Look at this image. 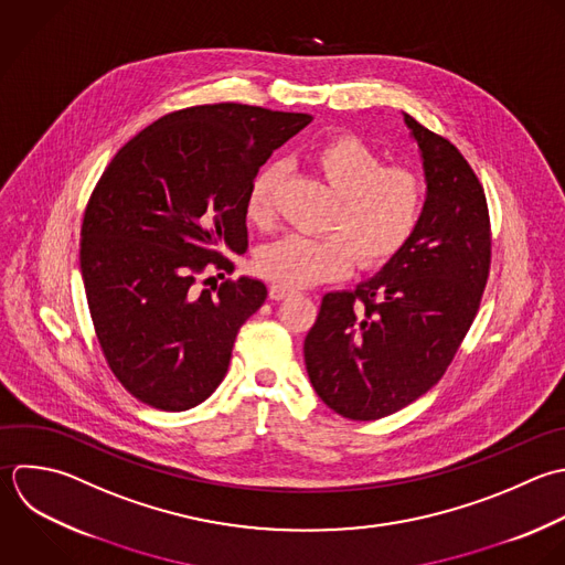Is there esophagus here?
<instances>
[{
	"mask_svg": "<svg viewBox=\"0 0 565 565\" xmlns=\"http://www.w3.org/2000/svg\"><path fill=\"white\" fill-rule=\"evenodd\" d=\"M288 295H292V288H286V286H281V284H273L270 290H268V297H270L273 301H281V299H286Z\"/></svg>",
	"mask_w": 565,
	"mask_h": 565,
	"instance_id": "esophagus-1",
	"label": "esophagus"
}]
</instances>
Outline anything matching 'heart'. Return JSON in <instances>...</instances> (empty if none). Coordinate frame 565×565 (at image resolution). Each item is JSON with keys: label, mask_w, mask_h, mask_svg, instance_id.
Masks as SVG:
<instances>
[{"label": "heart", "mask_w": 565, "mask_h": 565, "mask_svg": "<svg viewBox=\"0 0 565 565\" xmlns=\"http://www.w3.org/2000/svg\"><path fill=\"white\" fill-rule=\"evenodd\" d=\"M315 164L339 198L326 220L328 235H286L259 248L255 268L286 288H303L343 277L354 257L363 268L394 259L420 226L427 184L403 164H387L356 136H337L315 151ZM284 171L262 167L246 193V217L257 226L275 220V200Z\"/></svg>", "instance_id": "1"}]
</instances>
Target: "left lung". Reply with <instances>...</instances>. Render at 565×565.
<instances>
[{
    "label": "left lung",
    "mask_w": 565,
    "mask_h": 565,
    "mask_svg": "<svg viewBox=\"0 0 565 565\" xmlns=\"http://www.w3.org/2000/svg\"><path fill=\"white\" fill-rule=\"evenodd\" d=\"M405 122L427 180L420 226L379 275L328 292L303 343L315 392L350 420L385 418L445 376L491 270V220L476 171L445 136L409 114Z\"/></svg>",
    "instance_id": "8db88e82"
}]
</instances>
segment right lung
I'll return each instance as SVG.
<instances>
[{"mask_svg": "<svg viewBox=\"0 0 565 565\" xmlns=\"http://www.w3.org/2000/svg\"><path fill=\"white\" fill-rule=\"evenodd\" d=\"M310 114L215 103L171 111L134 136L96 182L81 226V275L103 356L140 403L184 412L226 376L235 337L266 301L233 273L248 248L246 193ZM207 279L204 280L203 277Z\"/></svg>", "mask_w": 565, "mask_h": 565, "instance_id": "right-lung-1", "label": "right lung"}]
</instances>
